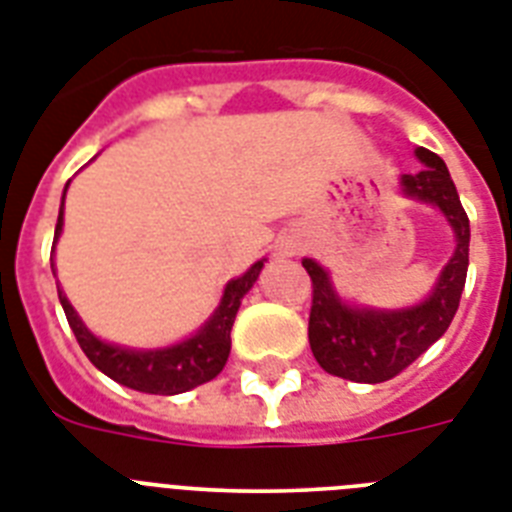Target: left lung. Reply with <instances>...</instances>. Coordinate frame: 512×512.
<instances>
[{
  "mask_svg": "<svg viewBox=\"0 0 512 512\" xmlns=\"http://www.w3.org/2000/svg\"><path fill=\"white\" fill-rule=\"evenodd\" d=\"M415 155L426 168L418 173H405L402 191L407 197L431 202L447 215L458 239L455 255L444 265L431 297L418 307L397 313L347 307L336 297L326 270L313 260H302L313 281V305L307 323L310 350L318 365L331 376L350 378L357 384L389 381L429 350L458 313L468 273L471 226L442 157L426 147L415 149Z\"/></svg>",
  "mask_w": 512,
  "mask_h": 512,
  "instance_id": "8db88e82",
  "label": "left lung"
}]
</instances>
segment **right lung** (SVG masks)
<instances>
[{"instance_id": "add662e5", "label": "right lung", "mask_w": 512, "mask_h": 512, "mask_svg": "<svg viewBox=\"0 0 512 512\" xmlns=\"http://www.w3.org/2000/svg\"><path fill=\"white\" fill-rule=\"evenodd\" d=\"M62 202H65V197H62ZM60 231L62 210L57 215L54 242H57ZM260 270H263V260L252 265L242 278L228 281L226 292H223V299H220L213 318L199 328L191 339L176 344V347H168V350L136 352L126 350V347H115V344L99 342L97 336L83 326L76 310L70 307V302L62 294L60 286H57V294H60L62 310H65V318H68L70 328H73V334H76L78 344H81V350L86 352V357L105 376H110L118 384L128 386V389H136V392L144 394H181L194 389V386L213 381L223 371L228 352H231V326H234L236 310L242 305L244 294L257 281Z\"/></svg>"}]
</instances>
